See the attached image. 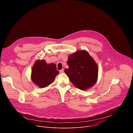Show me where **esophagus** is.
<instances>
[{
    "label": "esophagus",
    "mask_w": 133,
    "mask_h": 133,
    "mask_svg": "<svg viewBox=\"0 0 133 133\" xmlns=\"http://www.w3.org/2000/svg\"><path fill=\"white\" fill-rule=\"evenodd\" d=\"M64 69H62L59 70V72L60 73H63V72H64Z\"/></svg>",
    "instance_id": "esophagus-1"
}]
</instances>
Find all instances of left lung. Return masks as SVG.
I'll return each mask as SVG.
<instances>
[{
  "label": "left lung",
  "instance_id": "1",
  "mask_svg": "<svg viewBox=\"0 0 133 133\" xmlns=\"http://www.w3.org/2000/svg\"><path fill=\"white\" fill-rule=\"evenodd\" d=\"M65 72L72 84L80 89L92 87L98 78V65L88 52L77 50L69 56Z\"/></svg>",
  "mask_w": 133,
  "mask_h": 133
}]
</instances>
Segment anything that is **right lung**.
Masks as SVG:
<instances>
[{"label": "right lung", "mask_w": 133, "mask_h": 133, "mask_svg": "<svg viewBox=\"0 0 133 133\" xmlns=\"http://www.w3.org/2000/svg\"><path fill=\"white\" fill-rule=\"evenodd\" d=\"M59 73L54 63L47 64L45 60H37L32 68L31 79L40 88H45L52 83Z\"/></svg>", "instance_id": "obj_1"}]
</instances>
